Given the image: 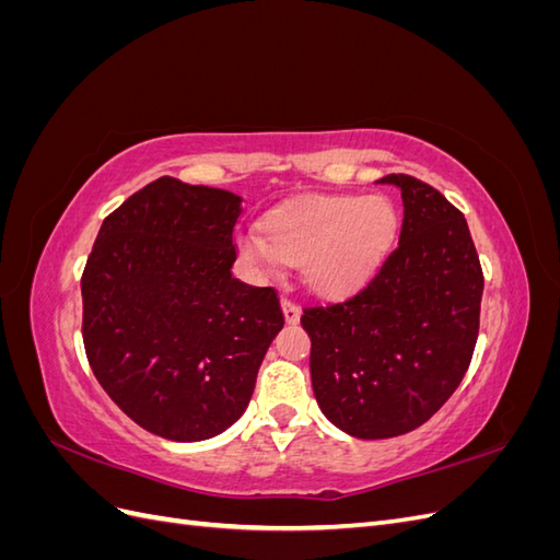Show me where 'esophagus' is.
Instances as JSON below:
<instances>
[{
    "label": "esophagus",
    "instance_id": "esophagus-1",
    "mask_svg": "<svg viewBox=\"0 0 560 560\" xmlns=\"http://www.w3.org/2000/svg\"><path fill=\"white\" fill-rule=\"evenodd\" d=\"M282 315H284L287 325H296L299 317H301V311H299L296 303H292L290 299H282Z\"/></svg>",
    "mask_w": 560,
    "mask_h": 560
}]
</instances>
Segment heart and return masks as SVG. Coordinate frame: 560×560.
<instances>
[{
	"mask_svg": "<svg viewBox=\"0 0 560 560\" xmlns=\"http://www.w3.org/2000/svg\"><path fill=\"white\" fill-rule=\"evenodd\" d=\"M397 235L399 212L385 196H306L270 212L266 233L241 231L235 247L259 273L303 264L313 292L343 299L378 273Z\"/></svg>",
	"mask_w": 560,
	"mask_h": 560,
	"instance_id": "b5f03b06",
	"label": "heart"
}]
</instances>
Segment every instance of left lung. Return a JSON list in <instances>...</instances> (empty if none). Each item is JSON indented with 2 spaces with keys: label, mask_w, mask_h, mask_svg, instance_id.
Here are the masks:
<instances>
[{
  "label": "left lung",
  "mask_w": 560,
  "mask_h": 560,
  "mask_svg": "<svg viewBox=\"0 0 560 560\" xmlns=\"http://www.w3.org/2000/svg\"><path fill=\"white\" fill-rule=\"evenodd\" d=\"M378 182L401 191L399 247L358 296L301 315L319 411L354 439L406 434L442 409L471 362L483 296L465 217L416 177Z\"/></svg>",
  "instance_id": "1"
}]
</instances>
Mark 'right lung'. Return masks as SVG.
Here are the masks:
<instances>
[{
  "label": "right lung",
  "instance_id": "add662e5",
  "mask_svg": "<svg viewBox=\"0 0 560 560\" xmlns=\"http://www.w3.org/2000/svg\"><path fill=\"white\" fill-rule=\"evenodd\" d=\"M241 214V196L161 177L105 219L83 270L95 378L171 442H206L245 413L284 325L270 287L231 276Z\"/></svg>",
  "mask_w": 560,
  "mask_h": 560
}]
</instances>
